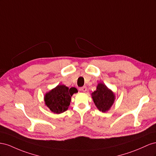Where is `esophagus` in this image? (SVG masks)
Wrapping results in <instances>:
<instances>
[{
	"mask_svg": "<svg viewBox=\"0 0 156 156\" xmlns=\"http://www.w3.org/2000/svg\"><path fill=\"white\" fill-rule=\"evenodd\" d=\"M81 90L83 91V92H86L87 91V87L86 86H83L81 88Z\"/></svg>",
	"mask_w": 156,
	"mask_h": 156,
	"instance_id": "obj_1",
	"label": "esophagus"
}]
</instances>
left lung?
Wrapping results in <instances>:
<instances>
[{"mask_svg":"<svg viewBox=\"0 0 156 156\" xmlns=\"http://www.w3.org/2000/svg\"><path fill=\"white\" fill-rule=\"evenodd\" d=\"M91 97L96 107L103 112H108L115 99L114 93L101 82L97 84L96 90L91 93Z\"/></svg>","mask_w":156,"mask_h":156,"instance_id":"left-lung-1","label":"left lung"}]
</instances>
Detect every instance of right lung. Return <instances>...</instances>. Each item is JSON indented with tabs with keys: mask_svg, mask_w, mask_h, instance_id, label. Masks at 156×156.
<instances>
[{
	"mask_svg": "<svg viewBox=\"0 0 156 156\" xmlns=\"http://www.w3.org/2000/svg\"><path fill=\"white\" fill-rule=\"evenodd\" d=\"M78 90L74 87L69 88L65 85L57 86L44 97V103L52 112L59 114L67 110L71 101V97Z\"/></svg>",
	"mask_w": 156,
	"mask_h": 156,
	"instance_id": "right-lung-1",
	"label": "right lung"
}]
</instances>
